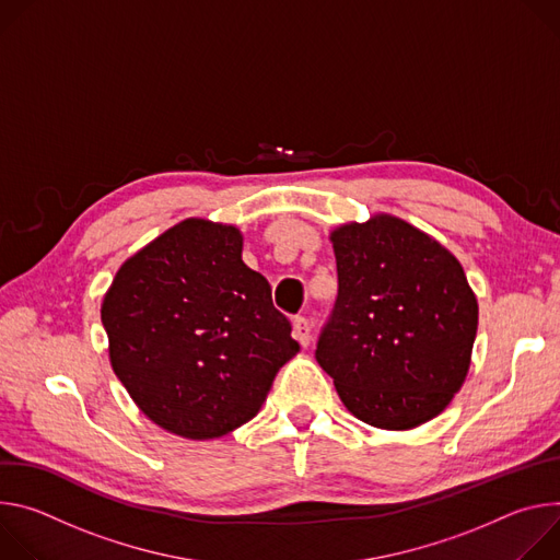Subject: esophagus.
<instances>
[{
    "instance_id": "obj_1",
    "label": "esophagus",
    "mask_w": 560,
    "mask_h": 560,
    "mask_svg": "<svg viewBox=\"0 0 560 560\" xmlns=\"http://www.w3.org/2000/svg\"><path fill=\"white\" fill-rule=\"evenodd\" d=\"M293 336L295 340L306 347L308 342H312V327H308V320L304 316H295L293 318Z\"/></svg>"
}]
</instances>
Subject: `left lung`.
Wrapping results in <instances>:
<instances>
[{
	"label": "left lung",
	"instance_id": "8db88e82",
	"mask_svg": "<svg viewBox=\"0 0 560 560\" xmlns=\"http://www.w3.org/2000/svg\"><path fill=\"white\" fill-rule=\"evenodd\" d=\"M338 298L316 360L340 400L378 429L436 418L463 387L478 302L447 248L394 215L331 233Z\"/></svg>",
	"mask_w": 560,
	"mask_h": 560
}]
</instances>
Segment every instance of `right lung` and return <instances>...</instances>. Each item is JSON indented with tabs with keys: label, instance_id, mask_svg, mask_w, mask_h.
Wrapping results in <instances>:
<instances>
[{
	"label": "right lung",
	"instance_id": "obj_1",
	"mask_svg": "<svg viewBox=\"0 0 560 560\" xmlns=\"http://www.w3.org/2000/svg\"><path fill=\"white\" fill-rule=\"evenodd\" d=\"M102 325L115 376L136 405L191 441L252 420L300 349L267 278L242 262V233L200 218L119 267Z\"/></svg>",
	"mask_w": 560,
	"mask_h": 560
}]
</instances>
